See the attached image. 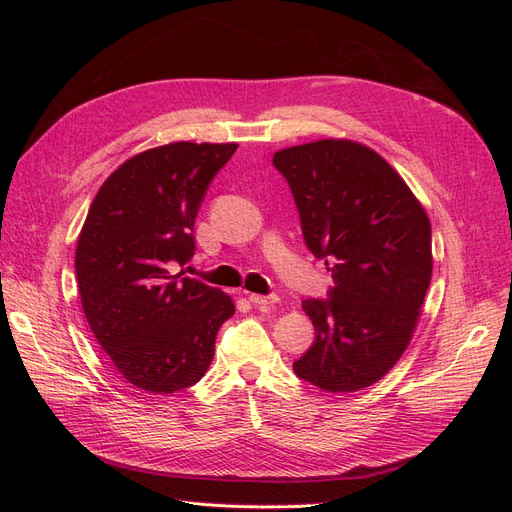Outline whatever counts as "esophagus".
<instances>
[{
  "instance_id": "1",
  "label": "esophagus",
  "mask_w": 512,
  "mask_h": 512,
  "mask_svg": "<svg viewBox=\"0 0 512 512\" xmlns=\"http://www.w3.org/2000/svg\"><path fill=\"white\" fill-rule=\"evenodd\" d=\"M247 299H250L252 305H273V303H277L275 294H271V297H265V294H250Z\"/></svg>"
}]
</instances>
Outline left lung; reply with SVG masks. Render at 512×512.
<instances>
[{
	"mask_svg": "<svg viewBox=\"0 0 512 512\" xmlns=\"http://www.w3.org/2000/svg\"><path fill=\"white\" fill-rule=\"evenodd\" d=\"M303 237L333 273L329 301H303L314 346L294 374L329 393L382 380L406 352L431 282V224L397 170L348 138L273 153Z\"/></svg>",
	"mask_w": 512,
	"mask_h": 512,
	"instance_id": "left-lung-1",
	"label": "left lung"
}]
</instances>
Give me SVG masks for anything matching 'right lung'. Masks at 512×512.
I'll return each instance as SVG.
<instances>
[{"mask_svg":"<svg viewBox=\"0 0 512 512\" xmlns=\"http://www.w3.org/2000/svg\"><path fill=\"white\" fill-rule=\"evenodd\" d=\"M237 143H168L113 170L76 241V282L89 329L119 376L147 393H177L207 374L235 301L173 275L194 254L207 185Z\"/></svg>","mask_w":512,"mask_h":512,"instance_id":"obj_1","label":"right lung"}]
</instances>
